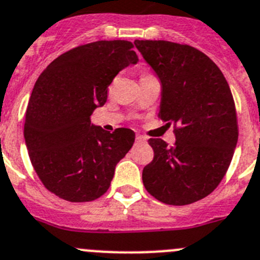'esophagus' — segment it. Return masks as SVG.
<instances>
[{
  "instance_id": "1",
  "label": "esophagus",
  "mask_w": 260,
  "mask_h": 260,
  "mask_svg": "<svg viewBox=\"0 0 260 260\" xmlns=\"http://www.w3.org/2000/svg\"><path fill=\"white\" fill-rule=\"evenodd\" d=\"M137 142H138V143L147 142V138L144 137V135H140V134H138V135H137Z\"/></svg>"
}]
</instances>
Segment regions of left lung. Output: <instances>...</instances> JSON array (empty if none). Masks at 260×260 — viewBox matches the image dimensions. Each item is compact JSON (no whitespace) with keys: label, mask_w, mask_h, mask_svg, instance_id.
Listing matches in <instances>:
<instances>
[{"label":"left lung","mask_w":260,"mask_h":260,"mask_svg":"<svg viewBox=\"0 0 260 260\" xmlns=\"http://www.w3.org/2000/svg\"><path fill=\"white\" fill-rule=\"evenodd\" d=\"M161 82L158 117L175 125V144L148 140L152 162L143 184L158 201L192 204L210 194L227 173L239 139L232 92L218 66L188 45L135 40Z\"/></svg>","instance_id":"8db88e82"}]
</instances>
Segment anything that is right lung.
Instances as JSON below:
<instances>
[{"label": "right lung", "mask_w": 260, "mask_h": 260, "mask_svg": "<svg viewBox=\"0 0 260 260\" xmlns=\"http://www.w3.org/2000/svg\"><path fill=\"white\" fill-rule=\"evenodd\" d=\"M133 44L96 41L64 52L46 67L33 87L24 139L42 184L71 202L96 200L107 192L114 169L134 144L135 133L92 125L108 86L120 71L138 63Z\"/></svg>", "instance_id": "1"}]
</instances>
